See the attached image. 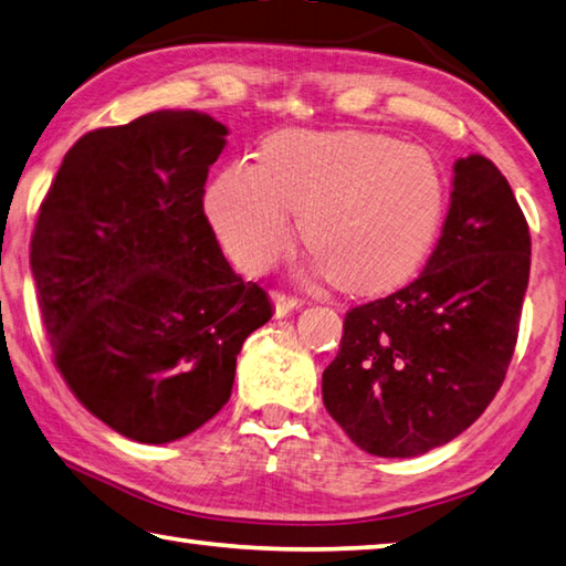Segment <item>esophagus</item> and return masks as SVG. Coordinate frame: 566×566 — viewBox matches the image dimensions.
Returning a JSON list of instances; mask_svg holds the SVG:
<instances>
[{
	"instance_id": "obj_1",
	"label": "esophagus",
	"mask_w": 566,
	"mask_h": 566,
	"mask_svg": "<svg viewBox=\"0 0 566 566\" xmlns=\"http://www.w3.org/2000/svg\"><path fill=\"white\" fill-rule=\"evenodd\" d=\"M271 298H273V305H275V318H283V315L293 313L301 305V301L295 298V295L285 293V291H273Z\"/></svg>"
}]
</instances>
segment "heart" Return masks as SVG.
I'll use <instances>...</instances> for the list:
<instances>
[{
    "label": "heart",
    "mask_w": 566,
    "mask_h": 566,
    "mask_svg": "<svg viewBox=\"0 0 566 566\" xmlns=\"http://www.w3.org/2000/svg\"><path fill=\"white\" fill-rule=\"evenodd\" d=\"M208 216L245 271H263L291 245V213L331 283L350 293L408 277L438 238L444 178L422 146L368 132H281L258 164L226 166Z\"/></svg>",
    "instance_id": "obj_1"
}]
</instances>
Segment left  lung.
Here are the masks:
<instances>
[{
	"label": "left lung",
	"mask_w": 566,
	"mask_h": 566,
	"mask_svg": "<svg viewBox=\"0 0 566 566\" xmlns=\"http://www.w3.org/2000/svg\"><path fill=\"white\" fill-rule=\"evenodd\" d=\"M532 238L490 158L454 164L452 201L424 271L345 313L323 402L360 450L415 458L488 410L517 345Z\"/></svg>",
	"instance_id": "1"
}]
</instances>
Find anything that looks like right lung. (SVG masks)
I'll list each match as a JSON object with an SVG mask.
<instances>
[{"instance_id":"right-lung-1","label":"right lung","mask_w":566,"mask_h":566,"mask_svg":"<svg viewBox=\"0 0 566 566\" xmlns=\"http://www.w3.org/2000/svg\"><path fill=\"white\" fill-rule=\"evenodd\" d=\"M226 134L201 112L96 128L39 206L29 263L54 365L128 440L174 442L218 415L243 340L273 315L203 213Z\"/></svg>"}]
</instances>
